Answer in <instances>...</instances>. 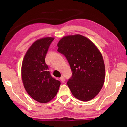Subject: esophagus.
Here are the masks:
<instances>
[{"instance_id":"1","label":"esophagus","mask_w":127,"mask_h":127,"mask_svg":"<svg viewBox=\"0 0 127 127\" xmlns=\"http://www.w3.org/2000/svg\"><path fill=\"white\" fill-rule=\"evenodd\" d=\"M60 79H61V81L62 82H65V78H64V77H63V76H62L61 78H60Z\"/></svg>"}]
</instances>
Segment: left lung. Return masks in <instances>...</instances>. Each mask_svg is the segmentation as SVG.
Returning a JSON list of instances; mask_svg holds the SVG:
<instances>
[{"mask_svg":"<svg viewBox=\"0 0 127 127\" xmlns=\"http://www.w3.org/2000/svg\"><path fill=\"white\" fill-rule=\"evenodd\" d=\"M58 51L65 56L72 72L67 84L73 95L82 101L93 99L104 85L105 68L97 47L82 35L64 36L57 44Z\"/></svg>","mask_w":127,"mask_h":127,"instance_id":"1","label":"left lung"}]
</instances>
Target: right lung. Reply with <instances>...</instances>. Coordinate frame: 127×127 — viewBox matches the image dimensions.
Returning <instances> with one entry per match:
<instances>
[{
	"label": "right lung",
	"instance_id": "obj_1",
	"mask_svg": "<svg viewBox=\"0 0 127 127\" xmlns=\"http://www.w3.org/2000/svg\"><path fill=\"white\" fill-rule=\"evenodd\" d=\"M54 37L37 40L30 46L23 59L21 76L27 94L36 101L47 103L58 91L60 81L51 76L45 57Z\"/></svg>",
	"mask_w": 127,
	"mask_h": 127
}]
</instances>
